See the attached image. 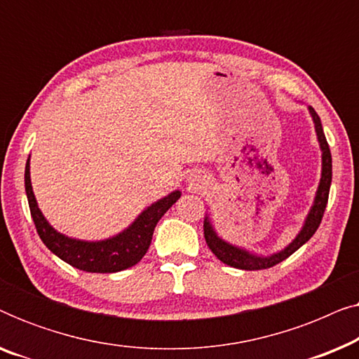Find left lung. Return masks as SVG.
Wrapping results in <instances>:
<instances>
[{
	"label": "left lung",
	"instance_id": "obj_1",
	"mask_svg": "<svg viewBox=\"0 0 359 359\" xmlns=\"http://www.w3.org/2000/svg\"><path fill=\"white\" fill-rule=\"evenodd\" d=\"M307 109H309V114L312 117L313 127H316L318 147H320V151H322V171H320V181H318V186L316 191V198H313L311 209H309L306 219H304L301 230H299L296 237L291 240V243L286 245L283 250L269 253V255H262L224 240L217 233V230H215L212 220H210V215L205 214L204 217L205 243H208L210 252H212L220 262L229 264V266L247 269V271L271 268L274 264L284 262V259L291 257L296 250L301 248L304 243L309 242L312 235L316 233L318 225H320L323 212H325V208H327L328 193H330V184H332V154H330V149H328L325 134H323L320 117L317 116V112L313 111L312 106H309Z\"/></svg>",
	"mask_w": 359,
	"mask_h": 359
}]
</instances>
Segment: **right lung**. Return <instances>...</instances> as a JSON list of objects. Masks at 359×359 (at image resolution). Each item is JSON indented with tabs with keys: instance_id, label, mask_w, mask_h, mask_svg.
<instances>
[{
	"instance_id": "obj_1",
	"label": "right lung",
	"mask_w": 359,
	"mask_h": 359,
	"mask_svg": "<svg viewBox=\"0 0 359 359\" xmlns=\"http://www.w3.org/2000/svg\"><path fill=\"white\" fill-rule=\"evenodd\" d=\"M24 186L32 220L43 245L65 263L86 273H117L139 263L150 247L158 220L181 198L180 189L171 191L170 194L147 205L134 222L119 233L102 240H81L58 232L42 214L32 191L31 156L26 163Z\"/></svg>"
}]
</instances>
